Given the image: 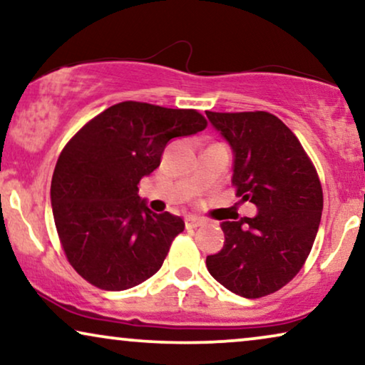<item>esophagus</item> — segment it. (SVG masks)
Listing matches in <instances>:
<instances>
[{
	"label": "esophagus",
	"instance_id": "1",
	"mask_svg": "<svg viewBox=\"0 0 365 365\" xmlns=\"http://www.w3.org/2000/svg\"><path fill=\"white\" fill-rule=\"evenodd\" d=\"M184 222H186V227L187 229H192V227H199V226H202L204 222V219L202 217H196V216H187L186 219H184Z\"/></svg>",
	"mask_w": 365,
	"mask_h": 365
}]
</instances>
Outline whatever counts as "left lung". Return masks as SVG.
<instances>
[{"label": "left lung", "mask_w": 365, "mask_h": 365, "mask_svg": "<svg viewBox=\"0 0 365 365\" xmlns=\"http://www.w3.org/2000/svg\"><path fill=\"white\" fill-rule=\"evenodd\" d=\"M212 128L232 151L236 196L257 207L254 217L222 221L224 246L206 266L237 296L272 294L301 271L322 216V187L294 133L274 114L211 113Z\"/></svg>", "instance_id": "obj_1"}]
</instances>
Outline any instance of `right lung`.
Here are the masks:
<instances>
[{"mask_svg":"<svg viewBox=\"0 0 365 365\" xmlns=\"http://www.w3.org/2000/svg\"><path fill=\"white\" fill-rule=\"evenodd\" d=\"M206 126L194 109L124 101L66 144L53 173L51 206L64 254L79 276L104 291H126L161 269L184 221L153 212L138 184L161 164L171 139Z\"/></svg>","mask_w":365,"mask_h":365,"instance_id":"add662e5","label":"right lung"}]
</instances>
